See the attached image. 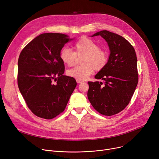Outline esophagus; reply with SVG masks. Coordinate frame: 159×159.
Listing matches in <instances>:
<instances>
[{
	"label": "esophagus",
	"instance_id": "1",
	"mask_svg": "<svg viewBox=\"0 0 159 159\" xmlns=\"http://www.w3.org/2000/svg\"><path fill=\"white\" fill-rule=\"evenodd\" d=\"M84 82V80H79V79H77V82L78 83V84H80V83H82Z\"/></svg>",
	"mask_w": 159,
	"mask_h": 159
}]
</instances>
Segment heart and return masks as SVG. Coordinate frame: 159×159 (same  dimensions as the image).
<instances>
[{"label":"heart","instance_id":"heart-1","mask_svg":"<svg viewBox=\"0 0 159 159\" xmlns=\"http://www.w3.org/2000/svg\"><path fill=\"white\" fill-rule=\"evenodd\" d=\"M75 52L68 47L63 48L60 52L62 62L68 66H73L77 57L82 58V65L76 66L67 71L69 77L84 80L94 72L103 70L108 62L109 54L106 49L100 48L95 40L88 37H82L73 46Z\"/></svg>","mask_w":159,"mask_h":159}]
</instances>
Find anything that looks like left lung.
I'll list each match as a JSON object with an SVG mask.
<instances>
[{
    "label": "left lung",
    "instance_id": "8db88e82",
    "mask_svg": "<svg viewBox=\"0 0 159 159\" xmlns=\"http://www.w3.org/2000/svg\"><path fill=\"white\" fill-rule=\"evenodd\" d=\"M110 49L105 68L95 78L102 82H88V97L98 113L111 116L122 111L129 103L139 81L137 59L134 48L122 36L106 30L97 32Z\"/></svg>",
    "mask_w": 159,
    "mask_h": 159
}]
</instances>
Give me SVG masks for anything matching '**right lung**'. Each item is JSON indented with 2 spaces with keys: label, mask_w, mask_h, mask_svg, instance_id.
Listing matches in <instances>:
<instances>
[{
  "label": "right lung",
  "mask_w": 159,
  "mask_h": 159,
  "mask_svg": "<svg viewBox=\"0 0 159 159\" xmlns=\"http://www.w3.org/2000/svg\"><path fill=\"white\" fill-rule=\"evenodd\" d=\"M69 40L62 33H43L20 53L18 86L28 108L39 117L52 119L62 113L77 86L74 78L63 75L64 64L60 58Z\"/></svg>",
  "instance_id": "right-lung-1"
}]
</instances>
